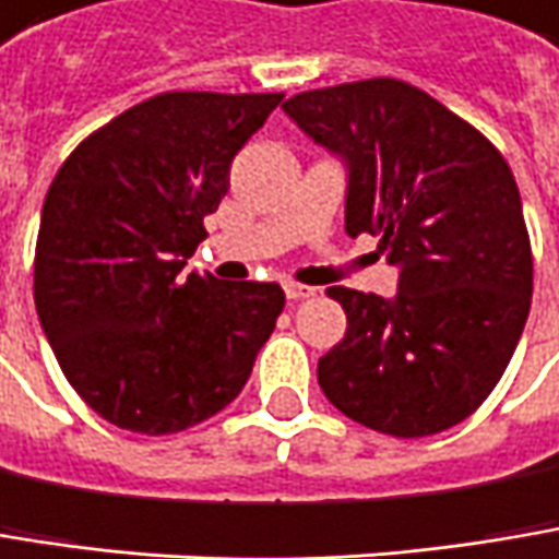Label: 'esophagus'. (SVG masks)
Here are the masks:
<instances>
[{"instance_id":"esophagus-1","label":"esophagus","mask_w":559,"mask_h":559,"mask_svg":"<svg viewBox=\"0 0 559 559\" xmlns=\"http://www.w3.org/2000/svg\"><path fill=\"white\" fill-rule=\"evenodd\" d=\"M311 296H314V289H311V286H301V283H286V299L289 301L311 299Z\"/></svg>"}]
</instances>
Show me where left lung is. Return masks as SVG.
<instances>
[{
	"label": "left lung",
	"mask_w": 559,
	"mask_h": 559,
	"mask_svg": "<svg viewBox=\"0 0 559 559\" xmlns=\"http://www.w3.org/2000/svg\"><path fill=\"white\" fill-rule=\"evenodd\" d=\"M346 165V235H379L397 296L331 286L346 334L318 384L349 419L436 436L497 388L532 308V241L499 148L397 79L301 92L283 104Z\"/></svg>",
	"instance_id": "obj_1"
}]
</instances>
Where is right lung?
Segmentation results:
<instances>
[{
  "label": "right lung",
  "mask_w": 559,
  "mask_h": 559,
  "mask_svg": "<svg viewBox=\"0 0 559 559\" xmlns=\"http://www.w3.org/2000/svg\"><path fill=\"white\" fill-rule=\"evenodd\" d=\"M280 100L155 95L79 142L50 183L34 305L62 376L107 423L171 436L241 394L286 296L183 266Z\"/></svg>",
  "instance_id": "add662e5"
}]
</instances>
